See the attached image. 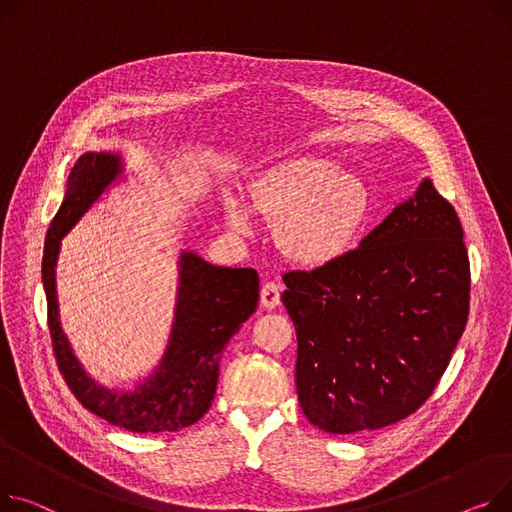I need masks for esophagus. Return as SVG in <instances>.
Listing matches in <instances>:
<instances>
[{"label": "esophagus", "mask_w": 512, "mask_h": 512, "mask_svg": "<svg viewBox=\"0 0 512 512\" xmlns=\"http://www.w3.org/2000/svg\"><path fill=\"white\" fill-rule=\"evenodd\" d=\"M261 304L267 311L276 309L280 304V286L276 282H265L261 288Z\"/></svg>", "instance_id": "esophagus-1"}]
</instances>
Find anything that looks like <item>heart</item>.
<instances>
[{"label": "heart", "mask_w": 512, "mask_h": 512, "mask_svg": "<svg viewBox=\"0 0 512 512\" xmlns=\"http://www.w3.org/2000/svg\"><path fill=\"white\" fill-rule=\"evenodd\" d=\"M366 183L333 158L304 154L265 168L249 183V201L226 191L224 220L236 234H253L257 220L276 222L282 255L302 267H329L356 245L366 222Z\"/></svg>", "instance_id": "obj_1"}]
</instances>
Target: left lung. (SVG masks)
Masks as SVG:
<instances>
[{
    "label": "left lung",
    "mask_w": 512,
    "mask_h": 512,
    "mask_svg": "<svg viewBox=\"0 0 512 512\" xmlns=\"http://www.w3.org/2000/svg\"><path fill=\"white\" fill-rule=\"evenodd\" d=\"M296 391L331 434L395 424L432 395L469 315V259L451 203L426 177L344 259L284 276Z\"/></svg>",
    "instance_id": "left-lung-1"
}]
</instances>
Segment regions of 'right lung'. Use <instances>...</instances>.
I'll use <instances>...</instances> for the list:
<instances>
[{"instance_id":"right-lung-1","label":"right lung","mask_w":512,"mask_h":512,"mask_svg":"<svg viewBox=\"0 0 512 512\" xmlns=\"http://www.w3.org/2000/svg\"><path fill=\"white\" fill-rule=\"evenodd\" d=\"M121 181H125V162L119 152L82 154L65 181V195L49 226L43 257L53 352L67 387L98 418L140 434L177 432L195 424L212 407L222 352L257 309L259 276L249 267L212 265L195 251L183 249L177 261L175 317L158 364L127 389L105 387L92 379L59 321L57 261L61 238Z\"/></svg>"}]
</instances>
